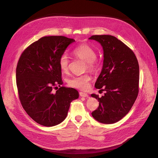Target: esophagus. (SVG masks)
<instances>
[{
  "label": "esophagus",
  "mask_w": 158,
  "mask_h": 158,
  "mask_svg": "<svg viewBox=\"0 0 158 158\" xmlns=\"http://www.w3.org/2000/svg\"><path fill=\"white\" fill-rule=\"evenodd\" d=\"M79 94H80V95L81 97H85V98H88V97H89L88 94H85V93H84V92H79Z\"/></svg>",
  "instance_id": "esophagus-1"
}]
</instances>
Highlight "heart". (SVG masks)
I'll use <instances>...</instances> for the list:
<instances>
[{"label":"heart","mask_w":158,"mask_h":158,"mask_svg":"<svg viewBox=\"0 0 158 158\" xmlns=\"http://www.w3.org/2000/svg\"><path fill=\"white\" fill-rule=\"evenodd\" d=\"M73 54L77 58L85 61V68L94 70L97 66V52L92 46L87 44H82L76 47L73 50ZM60 69L64 73H67L70 69V60L69 55L64 52L61 54L59 59ZM91 80L88 74L74 76L69 79L68 84L71 87L82 90H85L89 88V82Z\"/></svg>","instance_id":"1"}]
</instances>
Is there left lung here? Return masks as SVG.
Segmentation results:
<instances>
[{
	"instance_id": "obj_1",
	"label": "left lung",
	"mask_w": 158,
	"mask_h": 158,
	"mask_svg": "<svg viewBox=\"0 0 158 158\" xmlns=\"http://www.w3.org/2000/svg\"><path fill=\"white\" fill-rule=\"evenodd\" d=\"M103 49V64L95 84L103 96L92 94L99 102L92 117L104 124L120 121L132 108L139 92V65L134 52L117 37L109 35H92Z\"/></svg>"
}]
</instances>
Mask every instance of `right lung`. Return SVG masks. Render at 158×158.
<instances>
[{
    "mask_svg": "<svg viewBox=\"0 0 158 158\" xmlns=\"http://www.w3.org/2000/svg\"><path fill=\"white\" fill-rule=\"evenodd\" d=\"M74 41L62 35L43 37L28 46L18 60L16 78L19 99L28 115L41 125L52 127L63 122L70 103L79 96L74 88L60 86L63 82L59 56Z\"/></svg>",
    "mask_w": 158,
    "mask_h": 158,
    "instance_id": "add662e5",
    "label": "right lung"
}]
</instances>
